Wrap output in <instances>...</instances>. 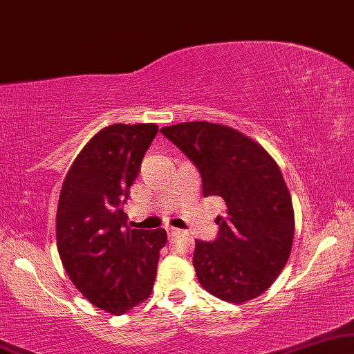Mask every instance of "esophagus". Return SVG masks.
Returning a JSON list of instances; mask_svg holds the SVG:
<instances>
[{"label": "esophagus", "instance_id": "esophagus-1", "mask_svg": "<svg viewBox=\"0 0 354 354\" xmlns=\"http://www.w3.org/2000/svg\"><path fill=\"white\" fill-rule=\"evenodd\" d=\"M165 230H167L168 236H174V234L180 233V230H178V228H173V226H167V228H165Z\"/></svg>", "mask_w": 354, "mask_h": 354}]
</instances>
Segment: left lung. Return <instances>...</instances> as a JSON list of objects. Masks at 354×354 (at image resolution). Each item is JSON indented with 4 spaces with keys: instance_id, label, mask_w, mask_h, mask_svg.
<instances>
[{
    "instance_id": "8db88e82",
    "label": "left lung",
    "mask_w": 354,
    "mask_h": 354,
    "mask_svg": "<svg viewBox=\"0 0 354 354\" xmlns=\"http://www.w3.org/2000/svg\"><path fill=\"white\" fill-rule=\"evenodd\" d=\"M160 131L199 168L204 197L218 196L226 205L215 220V241H196L197 280L226 303L257 298L283 270L295 238L293 202L279 165L256 140L218 122Z\"/></svg>"
}]
</instances>
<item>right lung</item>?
<instances>
[{
	"label": "right lung",
	"instance_id": "add662e5",
	"mask_svg": "<svg viewBox=\"0 0 354 354\" xmlns=\"http://www.w3.org/2000/svg\"><path fill=\"white\" fill-rule=\"evenodd\" d=\"M155 122L111 124L71 165L56 210V244L66 273L93 306L121 315L149 298L165 230H133L122 204L140 171Z\"/></svg>",
	"mask_w": 354,
	"mask_h": 354
}]
</instances>
